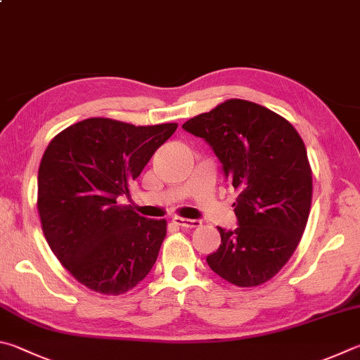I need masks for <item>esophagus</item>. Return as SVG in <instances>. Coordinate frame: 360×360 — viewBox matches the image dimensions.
<instances>
[{"label":"esophagus","instance_id":"1","mask_svg":"<svg viewBox=\"0 0 360 360\" xmlns=\"http://www.w3.org/2000/svg\"><path fill=\"white\" fill-rule=\"evenodd\" d=\"M172 221H173L176 226H181V228H198V226H201V221L200 220H195V219L173 217Z\"/></svg>","mask_w":360,"mask_h":360}]
</instances>
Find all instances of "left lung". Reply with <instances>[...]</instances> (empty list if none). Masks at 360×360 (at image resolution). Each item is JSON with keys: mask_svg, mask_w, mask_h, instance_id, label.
<instances>
[{"mask_svg": "<svg viewBox=\"0 0 360 360\" xmlns=\"http://www.w3.org/2000/svg\"><path fill=\"white\" fill-rule=\"evenodd\" d=\"M205 140L238 198L236 230L219 226L221 244L206 258L236 286H258L288 263L311 205V168L291 124L258 103L230 99L182 124Z\"/></svg>", "mask_w": 360, "mask_h": 360, "instance_id": "1", "label": "left lung"}]
</instances>
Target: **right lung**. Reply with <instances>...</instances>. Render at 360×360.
I'll return each instance as SVG.
<instances>
[{
  "mask_svg": "<svg viewBox=\"0 0 360 360\" xmlns=\"http://www.w3.org/2000/svg\"><path fill=\"white\" fill-rule=\"evenodd\" d=\"M178 129L89 117L58 134L42 155L37 211L44 236L78 282L117 296L145 278L167 236V220L127 205L129 184Z\"/></svg>",
  "mask_w": 360,
  "mask_h": 360,
  "instance_id": "1",
  "label": "right lung"
}]
</instances>
